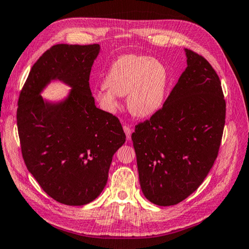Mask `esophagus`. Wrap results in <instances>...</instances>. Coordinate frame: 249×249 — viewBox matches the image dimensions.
I'll return each mask as SVG.
<instances>
[{
  "mask_svg": "<svg viewBox=\"0 0 249 249\" xmlns=\"http://www.w3.org/2000/svg\"><path fill=\"white\" fill-rule=\"evenodd\" d=\"M123 129H124V133L126 135V139L130 140L131 139V133H133V129H131L129 126H127V125H124Z\"/></svg>",
  "mask_w": 249,
  "mask_h": 249,
  "instance_id": "1",
  "label": "esophagus"
}]
</instances>
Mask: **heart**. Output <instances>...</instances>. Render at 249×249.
Returning a JSON list of instances; mask_svg holds the SVG:
<instances>
[{
	"label": "heart",
	"mask_w": 249,
	"mask_h": 249,
	"mask_svg": "<svg viewBox=\"0 0 249 249\" xmlns=\"http://www.w3.org/2000/svg\"><path fill=\"white\" fill-rule=\"evenodd\" d=\"M168 71L160 61L146 55L125 54L118 57L105 76V84L94 91L102 107L113 113L120 108V96L127 95V106L138 118L157 113L165 102Z\"/></svg>",
	"instance_id": "heart-1"
}]
</instances>
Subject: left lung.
Wrapping results in <instances>:
<instances>
[{"mask_svg":"<svg viewBox=\"0 0 249 249\" xmlns=\"http://www.w3.org/2000/svg\"><path fill=\"white\" fill-rule=\"evenodd\" d=\"M187 67L162 109L131 135L144 197L178 204L197 189L218 154L226 103L217 73L204 57L184 49Z\"/></svg>","mask_w":249,"mask_h":249,"instance_id":"1","label":"left lung"}]
</instances>
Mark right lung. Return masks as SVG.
Masks as SVG:
<instances>
[{
	"label": "right lung",
	"mask_w": 249,
	"mask_h": 249,
	"mask_svg": "<svg viewBox=\"0 0 249 249\" xmlns=\"http://www.w3.org/2000/svg\"><path fill=\"white\" fill-rule=\"evenodd\" d=\"M97 44L55 45L32 67L21 91L17 125L29 172L52 199L84 205L102 194L114 153L126 136L118 118L95 106L89 73ZM60 81L71 89L52 101L41 96Z\"/></svg>",
	"instance_id": "right-lung-1"
}]
</instances>
